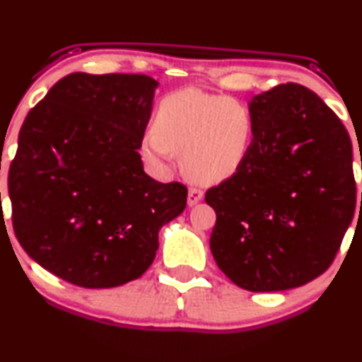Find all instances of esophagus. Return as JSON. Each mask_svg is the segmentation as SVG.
<instances>
[{"label":"esophagus","instance_id":"34e87169","mask_svg":"<svg viewBox=\"0 0 362 362\" xmlns=\"http://www.w3.org/2000/svg\"><path fill=\"white\" fill-rule=\"evenodd\" d=\"M204 199V192L199 189H189V195H187V204H189L190 207L192 206H197L200 200Z\"/></svg>","mask_w":362,"mask_h":362}]
</instances>
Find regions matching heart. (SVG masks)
I'll return each instance as SVG.
<instances>
[{
  "label": "heart",
  "instance_id": "obj_1",
  "mask_svg": "<svg viewBox=\"0 0 362 362\" xmlns=\"http://www.w3.org/2000/svg\"><path fill=\"white\" fill-rule=\"evenodd\" d=\"M255 132V115L246 103L189 87L160 101L155 128L141 134L139 151L160 172L182 151V168L192 180L221 184L246 163Z\"/></svg>",
  "mask_w": 362,
  "mask_h": 362
}]
</instances>
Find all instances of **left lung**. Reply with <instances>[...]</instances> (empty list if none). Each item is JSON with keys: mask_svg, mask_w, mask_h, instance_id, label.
Segmentation results:
<instances>
[{"mask_svg": "<svg viewBox=\"0 0 362 362\" xmlns=\"http://www.w3.org/2000/svg\"><path fill=\"white\" fill-rule=\"evenodd\" d=\"M247 106L256 123L250 156L206 194L217 216L211 251L241 288H297L330 267L354 217L351 138L303 86H276Z\"/></svg>", "mask_w": 362, "mask_h": 362, "instance_id": "8db88e82", "label": "left lung"}]
</instances>
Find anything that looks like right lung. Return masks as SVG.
Here are the masks:
<instances>
[{
	"instance_id": "right-lung-1",
	"label": "right lung",
	"mask_w": 362,
	"mask_h": 362,
	"mask_svg": "<svg viewBox=\"0 0 362 362\" xmlns=\"http://www.w3.org/2000/svg\"><path fill=\"white\" fill-rule=\"evenodd\" d=\"M156 87L141 74H69L25 117L8 173L13 229L55 276L84 288L136 280L184 212L187 187L146 175L138 153Z\"/></svg>"
}]
</instances>
